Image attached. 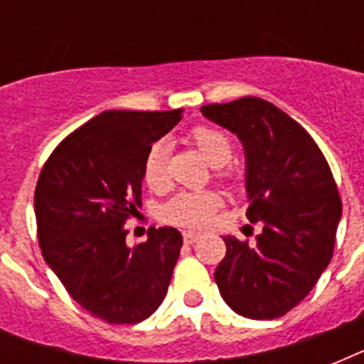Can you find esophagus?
<instances>
[{
    "label": "esophagus",
    "mask_w": 364,
    "mask_h": 364,
    "mask_svg": "<svg viewBox=\"0 0 364 364\" xmlns=\"http://www.w3.org/2000/svg\"><path fill=\"white\" fill-rule=\"evenodd\" d=\"M200 238L198 232H183V242L185 243H194Z\"/></svg>",
    "instance_id": "1"
}]
</instances>
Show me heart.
Masks as SVG:
<instances>
[{
	"instance_id": "obj_1",
	"label": "heart",
	"mask_w": 364,
	"mask_h": 364,
	"mask_svg": "<svg viewBox=\"0 0 364 364\" xmlns=\"http://www.w3.org/2000/svg\"><path fill=\"white\" fill-rule=\"evenodd\" d=\"M188 141L204 156L211 166H217V176L232 179L236 173L227 164L232 159L234 143L227 132L215 126H196ZM166 156L168 147L164 141H156L145 154L143 160V181L149 188L160 191L168 183L166 173ZM221 205V196L213 191H198V193H181L164 205L162 219L177 227H204L215 215Z\"/></svg>"
}]
</instances>
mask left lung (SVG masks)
I'll list each match as a JSON object with an SVG mask.
<instances>
[{"label":"left lung","mask_w":364,"mask_h":364,"mask_svg":"<svg viewBox=\"0 0 364 364\" xmlns=\"http://www.w3.org/2000/svg\"><path fill=\"white\" fill-rule=\"evenodd\" d=\"M240 137L245 151L247 219L262 232L249 245L227 236L217 287L236 314L276 319L306 299L333 259L342 200L311 136L266 100L247 96L200 107Z\"/></svg>","instance_id":"obj_1"}]
</instances>
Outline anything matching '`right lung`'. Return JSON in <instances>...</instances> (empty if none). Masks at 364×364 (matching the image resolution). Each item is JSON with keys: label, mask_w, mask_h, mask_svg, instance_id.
Segmentation results:
<instances>
[{"label": "right lung", "mask_w": 364, "mask_h": 364, "mask_svg": "<svg viewBox=\"0 0 364 364\" xmlns=\"http://www.w3.org/2000/svg\"><path fill=\"white\" fill-rule=\"evenodd\" d=\"M173 111H104L71 132L37 179L43 259L71 299L111 325L147 319L166 296L183 236L151 228L128 247L124 223L141 208L143 160L181 121Z\"/></svg>", "instance_id": "1"}]
</instances>
